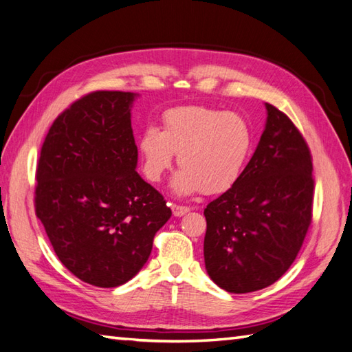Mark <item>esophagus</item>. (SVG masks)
Returning <instances> with one entry per match:
<instances>
[{
  "label": "esophagus",
  "instance_id": "1",
  "mask_svg": "<svg viewBox=\"0 0 352 352\" xmlns=\"http://www.w3.org/2000/svg\"><path fill=\"white\" fill-rule=\"evenodd\" d=\"M190 208L186 207V206H177V204H173V213L175 217H182L186 213H189Z\"/></svg>",
  "mask_w": 352,
  "mask_h": 352
}]
</instances>
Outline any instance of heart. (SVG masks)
<instances>
[{
	"instance_id": "1",
	"label": "heart",
	"mask_w": 352,
	"mask_h": 352,
	"mask_svg": "<svg viewBox=\"0 0 352 352\" xmlns=\"http://www.w3.org/2000/svg\"><path fill=\"white\" fill-rule=\"evenodd\" d=\"M253 145L240 113L207 106H179L163 113V130L146 127L139 139L145 177L159 183L178 154L173 189L178 195L223 193L239 182Z\"/></svg>"
}]
</instances>
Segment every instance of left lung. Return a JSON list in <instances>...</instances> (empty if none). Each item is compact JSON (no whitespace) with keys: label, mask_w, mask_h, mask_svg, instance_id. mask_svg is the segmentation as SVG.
I'll use <instances>...</instances> for the list:
<instances>
[{"label":"left lung","mask_w":352,"mask_h":352,"mask_svg":"<svg viewBox=\"0 0 352 352\" xmlns=\"http://www.w3.org/2000/svg\"><path fill=\"white\" fill-rule=\"evenodd\" d=\"M265 108V130L240 179L204 210L207 273L232 294L279 280L312 223V154L287 113Z\"/></svg>","instance_id":"1"}]
</instances>
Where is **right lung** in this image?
<instances>
[{"label": "right lung", "mask_w": 352, "mask_h": 352, "mask_svg": "<svg viewBox=\"0 0 352 352\" xmlns=\"http://www.w3.org/2000/svg\"><path fill=\"white\" fill-rule=\"evenodd\" d=\"M133 93L93 91L52 122L40 150L34 207L63 265L116 288L148 259L173 211L136 173Z\"/></svg>", "instance_id": "obj_1"}]
</instances>
